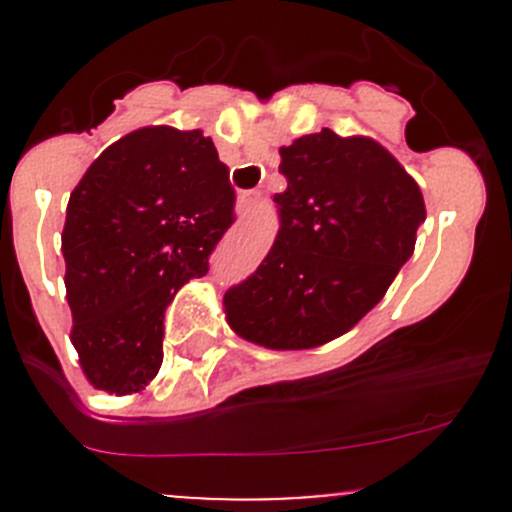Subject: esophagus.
<instances>
[{
  "instance_id": "esophagus-1",
  "label": "esophagus",
  "mask_w": 512,
  "mask_h": 512,
  "mask_svg": "<svg viewBox=\"0 0 512 512\" xmlns=\"http://www.w3.org/2000/svg\"><path fill=\"white\" fill-rule=\"evenodd\" d=\"M260 190H247V193L240 195V200H237V208H240L242 215L252 213V210L257 208V203H260Z\"/></svg>"
}]
</instances>
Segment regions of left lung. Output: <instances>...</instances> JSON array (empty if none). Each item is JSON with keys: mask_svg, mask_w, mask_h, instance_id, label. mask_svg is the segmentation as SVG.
<instances>
[{"mask_svg": "<svg viewBox=\"0 0 512 512\" xmlns=\"http://www.w3.org/2000/svg\"><path fill=\"white\" fill-rule=\"evenodd\" d=\"M280 230L262 265L225 292L232 332L267 349L342 337L414 255L421 188L384 146L329 128L280 148Z\"/></svg>", "mask_w": 512, "mask_h": 512, "instance_id": "left-lung-1", "label": "left lung"}]
</instances>
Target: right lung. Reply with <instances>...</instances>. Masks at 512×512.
<instances>
[{
	"mask_svg": "<svg viewBox=\"0 0 512 512\" xmlns=\"http://www.w3.org/2000/svg\"><path fill=\"white\" fill-rule=\"evenodd\" d=\"M235 223V190L203 131L148 126L98 156L66 208L71 344L94 389L141 391L163 364V314Z\"/></svg>",
	"mask_w": 512,
	"mask_h": 512,
	"instance_id": "obj_1",
	"label": "right lung"
}]
</instances>
